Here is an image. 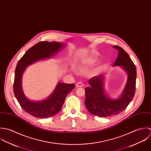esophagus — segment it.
Here are the masks:
<instances>
[{"instance_id": "34e87169", "label": "esophagus", "mask_w": 151, "mask_h": 151, "mask_svg": "<svg viewBox=\"0 0 151 151\" xmlns=\"http://www.w3.org/2000/svg\"><path fill=\"white\" fill-rule=\"evenodd\" d=\"M83 86V84L82 82H78V83H77L76 85V86L77 88H81V87H82Z\"/></svg>"}]
</instances>
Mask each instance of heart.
<instances>
[{"label": "heart", "instance_id": "1", "mask_svg": "<svg viewBox=\"0 0 151 151\" xmlns=\"http://www.w3.org/2000/svg\"><path fill=\"white\" fill-rule=\"evenodd\" d=\"M97 62H98V60L96 58L87 60L83 62L80 65H79L78 69H79V71H81L82 72H85L87 71L90 68L94 66ZM106 67H107V66L106 64H103V65H101L95 70V73L99 74V73L102 72L103 71H104L106 69Z\"/></svg>", "mask_w": 151, "mask_h": 151}]
</instances>
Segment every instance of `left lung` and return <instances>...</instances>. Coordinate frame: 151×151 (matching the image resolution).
<instances>
[{
    "instance_id": "left-lung-1",
    "label": "left lung",
    "mask_w": 151,
    "mask_h": 151,
    "mask_svg": "<svg viewBox=\"0 0 151 151\" xmlns=\"http://www.w3.org/2000/svg\"><path fill=\"white\" fill-rule=\"evenodd\" d=\"M119 50V55L113 66H120L127 75V81L120 96L110 98L104 91L105 76L100 75L89 81V86L85 89V106L91 114L101 117L117 115L124 110L132 100L137 78L136 67L128 54L120 47H113Z\"/></svg>"
}]
</instances>
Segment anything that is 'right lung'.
Wrapping results in <instances>:
<instances>
[{
	"label": "right lung",
	"instance_id": "right-lung-1",
	"mask_svg": "<svg viewBox=\"0 0 151 151\" xmlns=\"http://www.w3.org/2000/svg\"><path fill=\"white\" fill-rule=\"evenodd\" d=\"M65 46V43L56 41L40 42L27 50L17 64L13 85L15 97L23 109L35 117L45 119L57 114L60 111L67 94L75 88V84L58 82L55 90L47 99L31 100L23 91V74L31 64L51 58Z\"/></svg>",
	"mask_w": 151,
	"mask_h": 151
}]
</instances>
